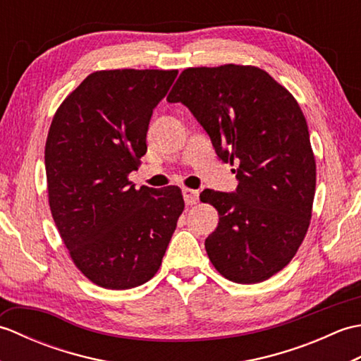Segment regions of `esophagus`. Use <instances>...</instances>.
<instances>
[{
	"label": "esophagus",
	"mask_w": 361,
	"mask_h": 361,
	"mask_svg": "<svg viewBox=\"0 0 361 361\" xmlns=\"http://www.w3.org/2000/svg\"><path fill=\"white\" fill-rule=\"evenodd\" d=\"M198 195H200V192H198V190H195V189H189V188L183 189V197H185L186 204H197L198 200H200Z\"/></svg>",
	"instance_id": "34e87169"
}]
</instances>
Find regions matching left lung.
<instances>
[{"label": "left lung", "mask_w": 361, "mask_h": 361, "mask_svg": "<svg viewBox=\"0 0 361 361\" xmlns=\"http://www.w3.org/2000/svg\"><path fill=\"white\" fill-rule=\"evenodd\" d=\"M169 102L185 104L231 166L234 194L204 189L219 212L204 248L216 270L237 283H257L281 271L310 225L317 163L307 122L290 91L251 65L188 68Z\"/></svg>", "instance_id": "obj_1"}]
</instances>
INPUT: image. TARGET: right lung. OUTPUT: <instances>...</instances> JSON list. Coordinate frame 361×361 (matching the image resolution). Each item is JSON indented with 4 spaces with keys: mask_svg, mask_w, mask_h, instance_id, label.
I'll list each match as a JSON object with an SVG mask.
<instances>
[{
    "mask_svg": "<svg viewBox=\"0 0 361 361\" xmlns=\"http://www.w3.org/2000/svg\"><path fill=\"white\" fill-rule=\"evenodd\" d=\"M176 70L91 73L54 114L44 145L52 219L74 265L99 287L150 281L185 209L181 189H135L153 109Z\"/></svg>",
    "mask_w": 361,
    "mask_h": 361,
    "instance_id": "add662e5",
    "label": "right lung"
}]
</instances>
